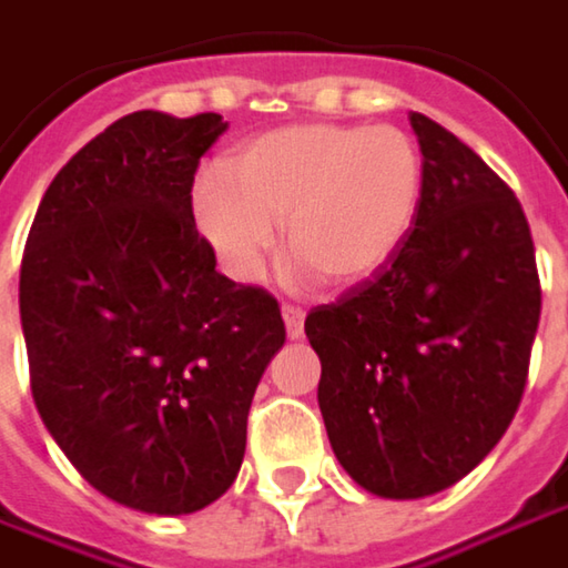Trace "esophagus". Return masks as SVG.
Listing matches in <instances>:
<instances>
[{
    "label": "esophagus",
    "mask_w": 568,
    "mask_h": 568,
    "mask_svg": "<svg viewBox=\"0 0 568 568\" xmlns=\"http://www.w3.org/2000/svg\"><path fill=\"white\" fill-rule=\"evenodd\" d=\"M283 321H285L288 337H292V341H298V337H302V331H305V312H302L298 305H283Z\"/></svg>",
    "instance_id": "obj_1"
}]
</instances>
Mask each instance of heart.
<instances>
[{
	"instance_id": "1",
	"label": "heart",
	"mask_w": 568,
	"mask_h": 568,
	"mask_svg": "<svg viewBox=\"0 0 568 568\" xmlns=\"http://www.w3.org/2000/svg\"><path fill=\"white\" fill-rule=\"evenodd\" d=\"M424 160L398 128L288 124L251 138L224 160V183L199 180L192 217L217 263L253 283L285 247L331 288L379 276L415 227Z\"/></svg>"
}]
</instances>
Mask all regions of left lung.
<instances>
[{"mask_svg": "<svg viewBox=\"0 0 568 568\" xmlns=\"http://www.w3.org/2000/svg\"><path fill=\"white\" fill-rule=\"evenodd\" d=\"M424 199L395 260L305 317L334 456L379 498L473 473L515 417L540 324L524 209L479 153L412 112Z\"/></svg>", "mask_w": 568, "mask_h": 568, "instance_id": "8db88e82", "label": "left lung"}]
</instances>
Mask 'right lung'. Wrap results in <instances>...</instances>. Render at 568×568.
Wrapping results in <instances>:
<instances>
[{
    "label": "right lung",
    "mask_w": 568,
    "mask_h": 568,
    "mask_svg": "<svg viewBox=\"0 0 568 568\" xmlns=\"http://www.w3.org/2000/svg\"><path fill=\"white\" fill-rule=\"evenodd\" d=\"M215 112L118 118L48 185L21 256L31 395L85 483L192 515L244 463L247 412L285 344L280 305L215 270L192 183Z\"/></svg>",
    "instance_id": "1"
}]
</instances>
